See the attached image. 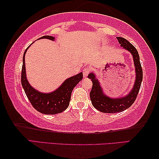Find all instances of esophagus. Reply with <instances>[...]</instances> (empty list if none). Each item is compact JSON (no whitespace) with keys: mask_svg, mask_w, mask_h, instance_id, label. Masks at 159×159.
Segmentation results:
<instances>
[{"mask_svg":"<svg viewBox=\"0 0 159 159\" xmlns=\"http://www.w3.org/2000/svg\"><path fill=\"white\" fill-rule=\"evenodd\" d=\"M90 72H91V69L89 67H85L84 70H83V75H84V77H87V75L90 73Z\"/></svg>","mask_w":159,"mask_h":159,"instance_id":"obj_1","label":"esophagus"}]
</instances>
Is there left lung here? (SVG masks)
Wrapping results in <instances>:
<instances>
[{"instance_id":"1","label":"left lung","mask_w":159,"mask_h":159,"mask_svg":"<svg viewBox=\"0 0 159 159\" xmlns=\"http://www.w3.org/2000/svg\"><path fill=\"white\" fill-rule=\"evenodd\" d=\"M122 47L130 52L134 59V63L136 72V80L132 90L126 97L120 98H111L103 94V91L98 80L96 79L93 73H90L88 77L92 80V88L90 92V98L92 105L95 108L102 113H115L126 110L133 104L136 100L141 87L143 72L139 61V56L136 48L123 37H117Z\"/></svg>"}]
</instances>
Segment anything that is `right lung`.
Returning a JSON list of instances; mask_svg holds the SVG:
<instances>
[{
	"label": "right lung",
	"instance_id": "1",
	"mask_svg": "<svg viewBox=\"0 0 159 159\" xmlns=\"http://www.w3.org/2000/svg\"><path fill=\"white\" fill-rule=\"evenodd\" d=\"M40 39H48L52 41L55 39V38L51 36H43ZM27 48L23 56L21 83L29 101L36 111L46 115H54L66 110L70 104L72 90L82 80V72L68 78L55 92L49 93H41L31 87L26 78L25 56Z\"/></svg>",
	"mask_w": 159,
	"mask_h": 159
}]
</instances>
